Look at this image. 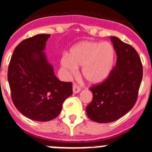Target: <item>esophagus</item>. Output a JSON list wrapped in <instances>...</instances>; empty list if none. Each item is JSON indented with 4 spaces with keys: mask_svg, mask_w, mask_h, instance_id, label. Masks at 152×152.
Returning a JSON list of instances; mask_svg holds the SVG:
<instances>
[{
    "mask_svg": "<svg viewBox=\"0 0 152 152\" xmlns=\"http://www.w3.org/2000/svg\"><path fill=\"white\" fill-rule=\"evenodd\" d=\"M72 91H73V93L76 94V93H79L80 91V87L77 84L74 83L73 86H72Z\"/></svg>",
    "mask_w": 152,
    "mask_h": 152,
    "instance_id": "1",
    "label": "esophagus"
}]
</instances>
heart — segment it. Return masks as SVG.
Segmentation results:
<instances>
[{
  "label": "heart",
  "instance_id": "b5f03b06",
  "mask_svg": "<svg viewBox=\"0 0 152 152\" xmlns=\"http://www.w3.org/2000/svg\"><path fill=\"white\" fill-rule=\"evenodd\" d=\"M115 51L109 42L83 41L71 49L69 57L63 55L61 64L68 73L74 75L77 67L88 83L96 84L106 80L113 69Z\"/></svg>",
  "mask_w": 152,
  "mask_h": 152
}]
</instances>
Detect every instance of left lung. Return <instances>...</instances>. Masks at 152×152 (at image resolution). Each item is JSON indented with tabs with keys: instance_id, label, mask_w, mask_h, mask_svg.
Wrapping results in <instances>:
<instances>
[{
	"instance_id": "obj_1",
	"label": "left lung",
	"mask_w": 152,
	"mask_h": 152,
	"mask_svg": "<svg viewBox=\"0 0 152 152\" xmlns=\"http://www.w3.org/2000/svg\"><path fill=\"white\" fill-rule=\"evenodd\" d=\"M110 40L117 53L115 66L103 82L91 87L92 101L86 108L88 118L99 123L118 120L134 106L143 77V65L136 50L117 37Z\"/></svg>"
}]
</instances>
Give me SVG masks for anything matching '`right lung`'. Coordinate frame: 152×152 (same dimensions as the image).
<instances>
[{"instance_id":"1","label":"right lung","mask_w":152,"mask_h":152,"mask_svg":"<svg viewBox=\"0 0 152 152\" xmlns=\"http://www.w3.org/2000/svg\"><path fill=\"white\" fill-rule=\"evenodd\" d=\"M50 36L40 34L23 40L14 50L8 69L13 103L25 117L38 121L57 118L72 94V83L56 77L42 52Z\"/></svg>"}]
</instances>
